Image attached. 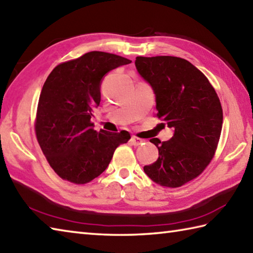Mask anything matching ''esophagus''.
I'll return each mask as SVG.
<instances>
[{
	"label": "esophagus",
	"mask_w": 253,
	"mask_h": 253,
	"mask_svg": "<svg viewBox=\"0 0 253 253\" xmlns=\"http://www.w3.org/2000/svg\"><path fill=\"white\" fill-rule=\"evenodd\" d=\"M130 141H131V143H132L133 146H139V145H141V143H142L143 141H145V140L141 139V138H138V137H136V136H132Z\"/></svg>",
	"instance_id": "1"
}]
</instances>
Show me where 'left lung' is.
I'll use <instances>...</instances> for the list:
<instances>
[{"label":"left lung","instance_id":"left-lung-1","mask_svg":"<svg viewBox=\"0 0 253 253\" xmlns=\"http://www.w3.org/2000/svg\"><path fill=\"white\" fill-rule=\"evenodd\" d=\"M136 68L156 94L157 116L174 129L168 141L152 138L159 158L143 171L157 184L180 187L194 180L214 157L222 108L203 72L179 57H137Z\"/></svg>","mask_w":253,"mask_h":253}]
</instances>
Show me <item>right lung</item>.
<instances>
[{"label": "right lung", "instance_id": "obj_1", "mask_svg": "<svg viewBox=\"0 0 253 253\" xmlns=\"http://www.w3.org/2000/svg\"><path fill=\"white\" fill-rule=\"evenodd\" d=\"M131 61L91 51L62 62L49 74L39 96L35 132L53 171L62 180L85 184L106 170L116 148L129 132L94 130L92 113L101 102L105 74Z\"/></svg>", "mask_w": 253, "mask_h": 253}]
</instances>
